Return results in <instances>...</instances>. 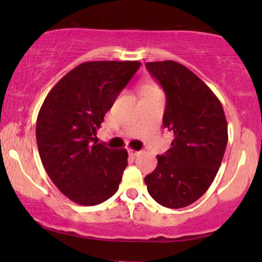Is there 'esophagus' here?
Masks as SVG:
<instances>
[{
    "label": "esophagus",
    "mask_w": 262,
    "mask_h": 262,
    "mask_svg": "<svg viewBox=\"0 0 262 262\" xmlns=\"http://www.w3.org/2000/svg\"><path fill=\"white\" fill-rule=\"evenodd\" d=\"M127 152H128V155L132 156V157L138 156L139 154H141L139 151H137V150H134V149H128V150H127Z\"/></svg>",
    "instance_id": "obj_1"
}]
</instances>
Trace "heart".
<instances>
[{"mask_svg":"<svg viewBox=\"0 0 262 262\" xmlns=\"http://www.w3.org/2000/svg\"><path fill=\"white\" fill-rule=\"evenodd\" d=\"M152 89H157L156 87H154V85H146V87L143 88L142 92H145V91H152Z\"/></svg>","mask_w":262,"mask_h":262,"instance_id":"1","label":"heart"}]
</instances>
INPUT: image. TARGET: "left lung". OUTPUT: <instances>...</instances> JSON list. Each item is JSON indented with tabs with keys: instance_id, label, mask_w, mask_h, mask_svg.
<instances>
[{
	"instance_id": "obj_1",
	"label": "left lung",
	"mask_w": 262,
	"mask_h": 262,
	"mask_svg": "<svg viewBox=\"0 0 262 262\" xmlns=\"http://www.w3.org/2000/svg\"><path fill=\"white\" fill-rule=\"evenodd\" d=\"M145 67L166 94L163 126L174 139L144 181L160 205L180 209L196 202L216 178L228 143L227 119L213 92L185 66L163 60Z\"/></svg>"
}]
</instances>
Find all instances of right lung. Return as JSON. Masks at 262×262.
Returning a JSON list of instances; mask_svg holds the SVG:
<instances>
[{"instance_id":"1","label":"right lung","mask_w":262,"mask_h":262,"mask_svg":"<svg viewBox=\"0 0 262 262\" xmlns=\"http://www.w3.org/2000/svg\"><path fill=\"white\" fill-rule=\"evenodd\" d=\"M139 67L137 60L82 63L42 102L35 126L39 155L53 184L74 203L98 205L119 188L127 151L92 141Z\"/></svg>"}]
</instances>
